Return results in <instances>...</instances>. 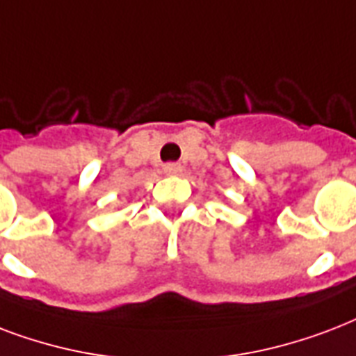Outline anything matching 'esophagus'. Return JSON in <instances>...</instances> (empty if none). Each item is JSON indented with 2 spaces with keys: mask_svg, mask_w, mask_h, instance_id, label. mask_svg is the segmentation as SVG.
Returning a JSON list of instances; mask_svg holds the SVG:
<instances>
[{
  "mask_svg": "<svg viewBox=\"0 0 356 356\" xmlns=\"http://www.w3.org/2000/svg\"><path fill=\"white\" fill-rule=\"evenodd\" d=\"M163 170H165V175L176 176V175H180V172H181V167L178 163H167L163 167Z\"/></svg>",
  "mask_w": 356,
  "mask_h": 356,
  "instance_id": "esophagus-1",
  "label": "esophagus"
}]
</instances>
